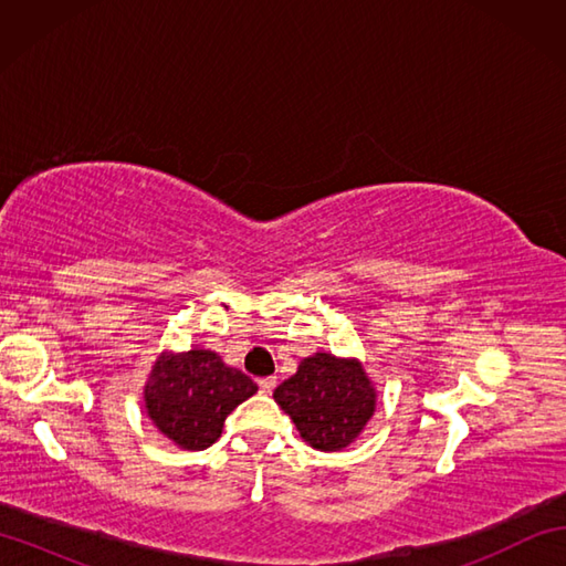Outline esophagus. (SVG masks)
Segmentation results:
<instances>
[{
  "label": "esophagus",
  "instance_id": "esophagus-1",
  "mask_svg": "<svg viewBox=\"0 0 566 566\" xmlns=\"http://www.w3.org/2000/svg\"><path fill=\"white\" fill-rule=\"evenodd\" d=\"M258 387H260L262 394H272V389L276 387V377H262V379L258 381Z\"/></svg>",
  "mask_w": 566,
  "mask_h": 566
}]
</instances>
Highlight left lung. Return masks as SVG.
<instances>
[{
	"label": "left lung",
	"instance_id": "8db88e82",
	"mask_svg": "<svg viewBox=\"0 0 566 566\" xmlns=\"http://www.w3.org/2000/svg\"><path fill=\"white\" fill-rule=\"evenodd\" d=\"M274 401L306 444L338 452L363 436L375 416L377 389L357 357L314 353L274 389Z\"/></svg>",
	"mask_w": 566,
	"mask_h": 566
}]
</instances>
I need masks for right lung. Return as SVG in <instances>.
<instances>
[{
    "instance_id": "obj_1",
    "label": "right lung",
    "mask_w": 566,
    "mask_h": 566,
    "mask_svg": "<svg viewBox=\"0 0 566 566\" xmlns=\"http://www.w3.org/2000/svg\"><path fill=\"white\" fill-rule=\"evenodd\" d=\"M255 391L258 384L219 353L191 347L158 355L143 401L153 426L177 448L207 450L221 438L228 413Z\"/></svg>"
}]
</instances>
